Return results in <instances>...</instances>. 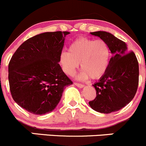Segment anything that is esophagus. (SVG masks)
Listing matches in <instances>:
<instances>
[{"label":"esophagus","instance_id":"obj_1","mask_svg":"<svg viewBox=\"0 0 146 146\" xmlns=\"http://www.w3.org/2000/svg\"><path fill=\"white\" fill-rule=\"evenodd\" d=\"M74 84L76 85V86H78V87H79V88H83L84 86V84H82L77 83V82H74Z\"/></svg>","mask_w":146,"mask_h":146}]
</instances>
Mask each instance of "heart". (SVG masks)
I'll return each mask as SVG.
<instances>
[{"mask_svg":"<svg viewBox=\"0 0 146 146\" xmlns=\"http://www.w3.org/2000/svg\"><path fill=\"white\" fill-rule=\"evenodd\" d=\"M110 60V50L103 40L79 37L69 47V52L60 54V63L63 71L72 76L80 62L82 72L79 75L82 79H98L107 70Z\"/></svg>","mask_w":146,"mask_h":146,"instance_id":"heart-1","label":"heart"}]
</instances>
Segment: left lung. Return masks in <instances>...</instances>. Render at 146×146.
Listing matches in <instances>:
<instances>
[{
  "mask_svg": "<svg viewBox=\"0 0 146 146\" xmlns=\"http://www.w3.org/2000/svg\"><path fill=\"white\" fill-rule=\"evenodd\" d=\"M107 43L112 57L104 74L93 84L96 96L89 102L100 113L117 111L131 102L138 86L139 67L133 52H129L123 41L104 31L91 33Z\"/></svg>",
  "mask_w": 146,
  "mask_h": 146,
  "instance_id": "left-lung-1",
  "label": "left lung"
}]
</instances>
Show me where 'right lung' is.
Returning <instances> with one entry per match:
<instances>
[{
	"label": "right lung",
	"instance_id": "obj_1",
	"mask_svg": "<svg viewBox=\"0 0 146 146\" xmlns=\"http://www.w3.org/2000/svg\"><path fill=\"white\" fill-rule=\"evenodd\" d=\"M69 32H47L25 41L8 64V81L13 100L30 113L51 112L63 91L72 84L59 64Z\"/></svg>",
	"mask_w": 146,
	"mask_h": 146
}]
</instances>
